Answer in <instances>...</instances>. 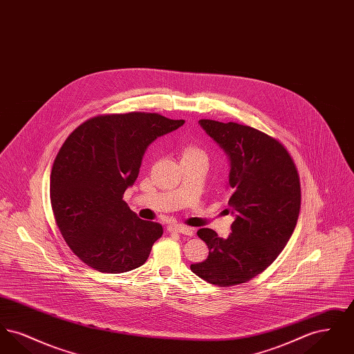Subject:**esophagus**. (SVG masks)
Wrapping results in <instances>:
<instances>
[{
	"mask_svg": "<svg viewBox=\"0 0 354 354\" xmlns=\"http://www.w3.org/2000/svg\"><path fill=\"white\" fill-rule=\"evenodd\" d=\"M169 232H178V234H183L187 236H194L195 234V230L191 228V227H185L182 224H171L169 225Z\"/></svg>",
	"mask_w": 354,
	"mask_h": 354,
	"instance_id": "34e87169",
	"label": "esophagus"
}]
</instances>
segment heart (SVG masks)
Listing matches in <instances>:
<instances>
[{
	"instance_id": "obj_1",
	"label": "heart",
	"mask_w": 354,
	"mask_h": 354,
	"mask_svg": "<svg viewBox=\"0 0 354 354\" xmlns=\"http://www.w3.org/2000/svg\"><path fill=\"white\" fill-rule=\"evenodd\" d=\"M191 158H198V159H205L207 160L205 152L201 150V149H198V147H195V146H189V147L185 149V151H183L182 159H191Z\"/></svg>"
}]
</instances>
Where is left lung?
Masks as SVG:
<instances>
[{
    "label": "left lung",
    "instance_id": "8db88e82",
    "mask_svg": "<svg viewBox=\"0 0 354 354\" xmlns=\"http://www.w3.org/2000/svg\"><path fill=\"white\" fill-rule=\"evenodd\" d=\"M199 124L228 156V205L235 220L227 239L209 228L198 231L209 253L191 270L215 286L243 284L268 268L293 234L301 204L299 174L270 135L234 122L201 119Z\"/></svg>",
    "mask_w": 354,
    "mask_h": 354
}]
</instances>
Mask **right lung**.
Segmentation results:
<instances>
[{
  "mask_svg": "<svg viewBox=\"0 0 354 354\" xmlns=\"http://www.w3.org/2000/svg\"><path fill=\"white\" fill-rule=\"evenodd\" d=\"M183 124V119L151 113L113 114L88 119L68 135L51 169V208L84 264L122 273L146 263L163 228L139 219L122 198L134 185L147 147Z\"/></svg>",
  "mask_w": 354,
  "mask_h": 354,
  "instance_id": "obj_1",
  "label": "right lung"
}]
</instances>
